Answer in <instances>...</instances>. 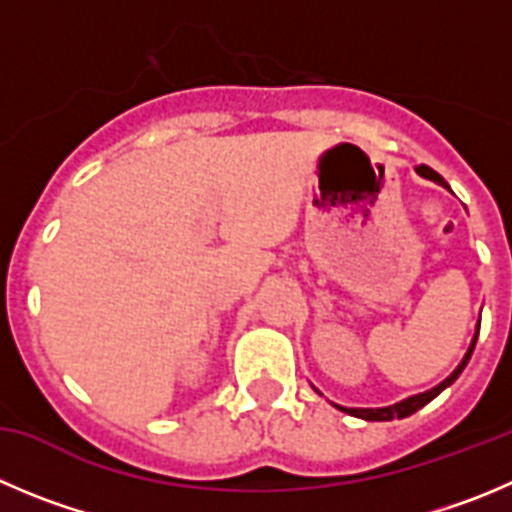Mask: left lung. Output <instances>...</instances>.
Instances as JSON below:
<instances>
[{
  "mask_svg": "<svg viewBox=\"0 0 512 512\" xmlns=\"http://www.w3.org/2000/svg\"><path fill=\"white\" fill-rule=\"evenodd\" d=\"M417 174L422 176V179H429V181H434V184L444 186V189H447V191H452V189H450V184H447V181H444L442 176L437 174V171H434V169H429V166H424V164H422V166H417ZM477 333H480V323H477V328H475V336H472V341H470V348H467V353H465V356H462V361H460V364H457V369L452 371V374L447 376V379H444V381H439L437 386H432V389L422 391V394L407 396V399L396 401V404H389V407L358 409V407H341V404H333V407H336V409H341V412H346V414H351V417L366 419V422H391V419H404V417H412V414L417 412V409H422L424 404H429V401L434 399V396H439V394H442V391L447 389V386H452V384H455V381H457V376H460L462 371H465V366H467V361H470L472 351H475ZM313 389H315V386H313ZM315 391H318V389H315ZM318 394H321V391H318Z\"/></svg>",
  "mask_w": 512,
  "mask_h": 512,
  "instance_id": "obj_1",
  "label": "left lung"
}]
</instances>
